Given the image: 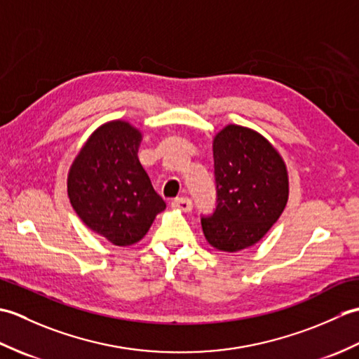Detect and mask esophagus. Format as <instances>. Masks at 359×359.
Returning <instances> with one entry per match:
<instances>
[{"label": "esophagus", "instance_id": "obj_1", "mask_svg": "<svg viewBox=\"0 0 359 359\" xmlns=\"http://www.w3.org/2000/svg\"><path fill=\"white\" fill-rule=\"evenodd\" d=\"M171 207L188 212V211H191V208H193V202H191V199H189V197H177V199H174L171 202Z\"/></svg>", "mask_w": 359, "mask_h": 359}]
</instances>
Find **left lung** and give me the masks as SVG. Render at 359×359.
Masks as SVG:
<instances>
[{
  "instance_id": "8db88e82",
  "label": "left lung",
  "mask_w": 359,
  "mask_h": 359,
  "mask_svg": "<svg viewBox=\"0 0 359 359\" xmlns=\"http://www.w3.org/2000/svg\"><path fill=\"white\" fill-rule=\"evenodd\" d=\"M212 157L216 208L201 217L202 230L212 247L234 253L261 241L282 215L287 170L269 140L238 125L216 135Z\"/></svg>"
}]
</instances>
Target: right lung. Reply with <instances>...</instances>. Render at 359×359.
Returning a JSON list of instances; mask_svg holds the SVG:
<instances>
[{"instance_id": "obj_1", "label": "right lung", "mask_w": 359, "mask_h": 359, "mask_svg": "<svg viewBox=\"0 0 359 359\" xmlns=\"http://www.w3.org/2000/svg\"><path fill=\"white\" fill-rule=\"evenodd\" d=\"M142 134L126 121H111L90 135L71 166L67 194L90 230L126 247L148 233L166 208L137 152Z\"/></svg>"}]
</instances>
